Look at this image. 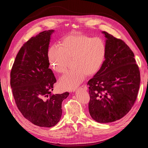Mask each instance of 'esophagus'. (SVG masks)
I'll list each match as a JSON object with an SVG mask.
<instances>
[{
    "instance_id": "esophagus-1",
    "label": "esophagus",
    "mask_w": 148,
    "mask_h": 148,
    "mask_svg": "<svg viewBox=\"0 0 148 148\" xmlns=\"http://www.w3.org/2000/svg\"><path fill=\"white\" fill-rule=\"evenodd\" d=\"M83 89V90H84V91H86L87 89H88V88H87V86H86V85H83V86H82L81 87L79 88V89Z\"/></svg>"
}]
</instances>
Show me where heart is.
<instances>
[{"label":"heart","instance_id":"1","mask_svg":"<svg viewBox=\"0 0 148 148\" xmlns=\"http://www.w3.org/2000/svg\"><path fill=\"white\" fill-rule=\"evenodd\" d=\"M106 55L104 40L81 34L66 36L60 39L59 46L53 44L47 52L49 63L58 73H64L68 67L69 59H73L74 68L59 80L60 88L67 91L75 89L87 75L97 73L104 63Z\"/></svg>","mask_w":148,"mask_h":148}]
</instances>
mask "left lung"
Listing matches in <instances>:
<instances>
[{
    "instance_id": "obj_1",
    "label": "left lung",
    "mask_w": 148,
    "mask_h": 148,
    "mask_svg": "<svg viewBox=\"0 0 148 148\" xmlns=\"http://www.w3.org/2000/svg\"><path fill=\"white\" fill-rule=\"evenodd\" d=\"M105 60L89 80V112L99 123L115 122L131 110L136 99L140 72L127 44L106 31Z\"/></svg>"
}]
</instances>
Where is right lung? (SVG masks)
<instances>
[{"label":"right lung","mask_w":148,"mask_h":148,"mask_svg":"<svg viewBox=\"0 0 148 148\" xmlns=\"http://www.w3.org/2000/svg\"><path fill=\"white\" fill-rule=\"evenodd\" d=\"M53 30L44 31L25 42L18 52L10 72V86L18 109L32 123L52 127L61 118L62 103L69 92L52 95L56 78L47 52Z\"/></svg>","instance_id":"right-lung-1"}]
</instances>
